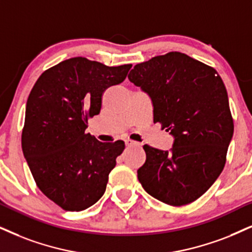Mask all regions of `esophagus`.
Masks as SVG:
<instances>
[{"mask_svg":"<svg viewBox=\"0 0 252 252\" xmlns=\"http://www.w3.org/2000/svg\"><path fill=\"white\" fill-rule=\"evenodd\" d=\"M124 143H126V145L128 146V148H131V146H139L141 144L139 143H137L135 141H131V139H126L124 141Z\"/></svg>","mask_w":252,"mask_h":252,"instance_id":"1","label":"esophagus"}]
</instances>
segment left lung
Listing matches in <instances>:
<instances>
[{
  "label": "left lung",
  "instance_id": "left-lung-1",
  "mask_svg": "<svg viewBox=\"0 0 252 252\" xmlns=\"http://www.w3.org/2000/svg\"><path fill=\"white\" fill-rule=\"evenodd\" d=\"M128 79L149 95L154 122L174 138L166 151L143 146L139 183L167 205L195 201L221 174L234 133L221 76L185 53L170 52L137 63Z\"/></svg>",
  "mask_w": 252,
  "mask_h": 252
}]
</instances>
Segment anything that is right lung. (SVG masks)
I'll list each match as a JSON object with an SVG mask.
<instances>
[{
	"label": "right lung",
	"mask_w": 252,
	"mask_h": 252,
	"mask_svg": "<svg viewBox=\"0 0 252 252\" xmlns=\"http://www.w3.org/2000/svg\"><path fill=\"white\" fill-rule=\"evenodd\" d=\"M130 68L75 57L44 72L31 89L23 155L38 189L65 211H84L106 192L126 145L97 141L86 129L88 120L100 114L106 89L121 84Z\"/></svg>",
	"instance_id": "add662e5"
}]
</instances>
